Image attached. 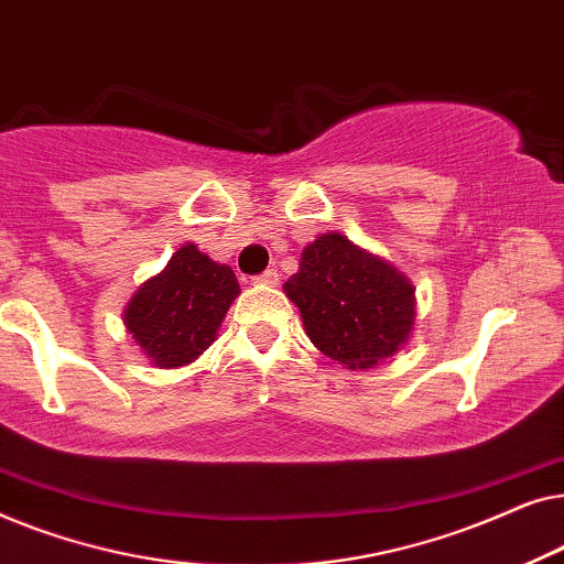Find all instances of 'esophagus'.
Instances as JSON below:
<instances>
[{
    "label": "esophagus",
    "mask_w": 564,
    "mask_h": 564,
    "mask_svg": "<svg viewBox=\"0 0 564 564\" xmlns=\"http://www.w3.org/2000/svg\"><path fill=\"white\" fill-rule=\"evenodd\" d=\"M253 282H257V284H280V272H276V269H267V272L253 276Z\"/></svg>",
    "instance_id": "obj_1"
}]
</instances>
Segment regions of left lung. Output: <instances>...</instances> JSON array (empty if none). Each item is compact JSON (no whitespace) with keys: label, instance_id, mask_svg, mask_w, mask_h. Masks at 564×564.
<instances>
[{"label":"left lung","instance_id":"obj_1","mask_svg":"<svg viewBox=\"0 0 564 564\" xmlns=\"http://www.w3.org/2000/svg\"><path fill=\"white\" fill-rule=\"evenodd\" d=\"M284 295L300 307L315 349L349 369L390 359L415 323L408 276L341 234H323L305 246Z\"/></svg>","mask_w":564,"mask_h":564}]
</instances>
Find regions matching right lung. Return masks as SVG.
I'll return each instance as SVG.
<instances>
[{
  "label": "right lung",
  "instance_id": "1",
  "mask_svg": "<svg viewBox=\"0 0 564 564\" xmlns=\"http://www.w3.org/2000/svg\"><path fill=\"white\" fill-rule=\"evenodd\" d=\"M238 292L234 269L184 243L135 290L122 321L151 365L184 367L215 341Z\"/></svg>",
  "mask_w": 564,
  "mask_h": 564
}]
</instances>
